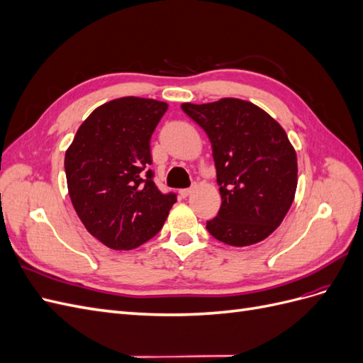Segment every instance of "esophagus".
Returning a JSON list of instances; mask_svg holds the SVG:
<instances>
[{"instance_id": "34e87169", "label": "esophagus", "mask_w": 363, "mask_h": 363, "mask_svg": "<svg viewBox=\"0 0 363 363\" xmlns=\"http://www.w3.org/2000/svg\"><path fill=\"white\" fill-rule=\"evenodd\" d=\"M194 192V186H191V188H186V189H182L180 191V195L183 196V199H186V196H189L191 194Z\"/></svg>"}]
</instances>
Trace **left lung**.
Instances as JSON below:
<instances>
[{"label":"left lung","instance_id":"1","mask_svg":"<svg viewBox=\"0 0 363 363\" xmlns=\"http://www.w3.org/2000/svg\"><path fill=\"white\" fill-rule=\"evenodd\" d=\"M182 108L212 144L223 203L207 232L235 247L263 240L281 224L296 189V156L288 135L262 108L236 98Z\"/></svg>","mask_w":363,"mask_h":363}]
</instances>
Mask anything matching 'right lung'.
Returning a JSON list of instances; mask_svg holds the SVG:
<instances>
[{
  "label": "right lung",
  "mask_w": 363,
  "mask_h": 363,
  "mask_svg": "<svg viewBox=\"0 0 363 363\" xmlns=\"http://www.w3.org/2000/svg\"><path fill=\"white\" fill-rule=\"evenodd\" d=\"M168 104L124 96L87 116L65 155L72 206L92 236L131 250L156 236L177 194L155 183L150 139Z\"/></svg>",
  "instance_id": "add662e5"
}]
</instances>
